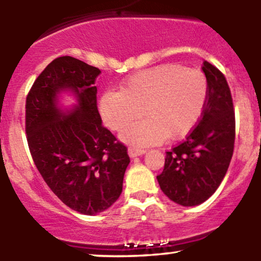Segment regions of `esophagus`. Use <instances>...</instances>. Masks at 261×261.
I'll return each instance as SVG.
<instances>
[{"label":"esophagus","mask_w":261,"mask_h":261,"mask_svg":"<svg viewBox=\"0 0 261 261\" xmlns=\"http://www.w3.org/2000/svg\"><path fill=\"white\" fill-rule=\"evenodd\" d=\"M145 150L141 149V148H137V147H129L128 148V154H129L130 158H134V156H138L144 154Z\"/></svg>","instance_id":"obj_1"}]
</instances>
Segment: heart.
Returning <instances> with one entry per match:
<instances>
[{
    "label": "heart",
    "mask_w": 261,
    "mask_h": 261,
    "mask_svg": "<svg viewBox=\"0 0 261 261\" xmlns=\"http://www.w3.org/2000/svg\"><path fill=\"white\" fill-rule=\"evenodd\" d=\"M206 97L208 83L199 69L163 64L130 75L120 92H106L99 111L107 127L120 130L142 110L146 119L125 128L122 139L144 147L186 137L200 119Z\"/></svg>",
    "instance_id": "1"
}]
</instances>
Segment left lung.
<instances>
[{
	"label": "left lung",
	"instance_id": "1",
	"mask_svg": "<svg viewBox=\"0 0 261 261\" xmlns=\"http://www.w3.org/2000/svg\"><path fill=\"white\" fill-rule=\"evenodd\" d=\"M208 97L198 124L167 152L156 175L162 192L183 206L201 204L220 186L230 164L235 142V113L226 78L204 61Z\"/></svg>",
	"mask_w": 261,
	"mask_h": 261
}]
</instances>
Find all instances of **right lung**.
I'll use <instances>...</instances> for the list:
<instances>
[{
    "mask_svg": "<svg viewBox=\"0 0 261 261\" xmlns=\"http://www.w3.org/2000/svg\"><path fill=\"white\" fill-rule=\"evenodd\" d=\"M100 69L62 56L36 78L26 98V138L49 189L86 215L105 212L119 198L130 159L127 147L103 127L94 81ZM69 88L80 103L64 116L55 97Z\"/></svg>",
    "mask_w": 261,
    "mask_h": 261,
    "instance_id": "add662e5",
    "label": "right lung"
}]
</instances>
